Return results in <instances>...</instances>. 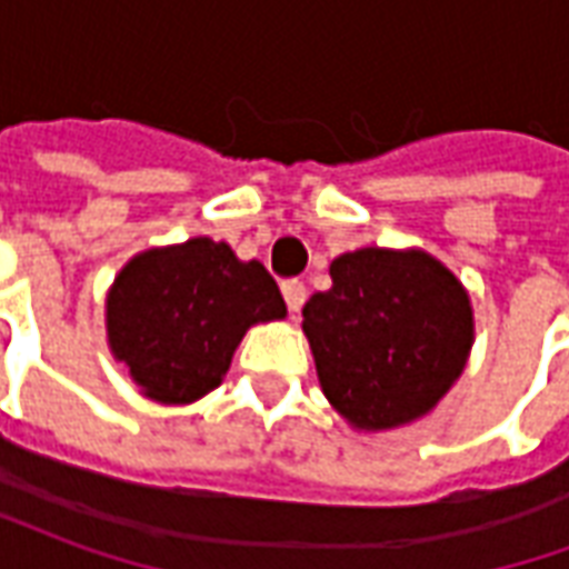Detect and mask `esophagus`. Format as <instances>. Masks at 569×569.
<instances>
[{"label": "esophagus", "mask_w": 569, "mask_h": 569, "mask_svg": "<svg viewBox=\"0 0 569 569\" xmlns=\"http://www.w3.org/2000/svg\"><path fill=\"white\" fill-rule=\"evenodd\" d=\"M283 298H286V305H289V310H292V313H298V310H301V305H305V298H308V286L301 283V280H286Z\"/></svg>", "instance_id": "obj_1"}]
</instances>
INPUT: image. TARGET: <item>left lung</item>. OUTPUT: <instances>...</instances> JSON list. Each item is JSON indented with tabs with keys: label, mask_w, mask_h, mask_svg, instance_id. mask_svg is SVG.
Wrapping results in <instances>:
<instances>
[{
	"label": "left lung",
	"mask_w": 569,
	"mask_h": 569,
	"mask_svg": "<svg viewBox=\"0 0 569 569\" xmlns=\"http://www.w3.org/2000/svg\"><path fill=\"white\" fill-rule=\"evenodd\" d=\"M329 273L332 289L301 310L329 406L357 432L427 418L476 345L466 286L420 247L341 252Z\"/></svg>",
	"instance_id": "8db88e82"
}]
</instances>
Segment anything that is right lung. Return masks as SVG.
Masks as SVG:
<instances>
[{
	"label": "right lung",
	"mask_w": 569,
	"mask_h": 569,
	"mask_svg": "<svg viewBox=\"0 0 569 569\" xmlns=\"http://www.w3.org/2000/svg\"><path fill=\"white\" fill-rule=\"evenodd\" d=\"M286 317L261 261H240L224 240L188 237L149 247L106 292V341L146 399L191 406L222 383L237 345Z\"/></svg>",
	"instance_id": "add662e5"
}]
</instances>
